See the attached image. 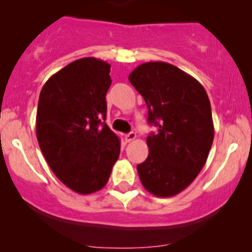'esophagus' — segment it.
Instances as JSON below:
<instances>
[{"label":"esophagus","instance_id":"1","mask_svg":"<svg viewBox=\"0 0 252 252\" xmlns=\"http://www.w3.org/2000/svg\"><path fill=\"white\" fill-rule=\"evenodd\" d=\"M135 138H136V134L134 133V131H130V133H128V134H126V135H124V139H126V142L134 140Z\"/></svg>","mask_w":252,"mask_h":252}]
</instances>
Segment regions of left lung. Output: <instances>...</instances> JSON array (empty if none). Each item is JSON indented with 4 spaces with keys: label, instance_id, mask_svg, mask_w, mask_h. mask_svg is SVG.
<instances>
[{
    "label": "left lung",
    "instance_id": "1",
    "mask_svg": "<svg viewBox=\"0 0 252 252\" xmlns=\"http://www.w3.org/2000/svg\"><path fill=\"white\" fill-rule=\"evenodd\" d=\"M144 97L147 121L158 130L146 138L149 156L138 164L145 189L171 197L187 189L205 166L213 142L211 103L195 78L166 62H146L129 74Z\"/></svg>",
    "mask_w": 252,
    "mask_h": 252
}]
</instances>
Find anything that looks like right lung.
Listing matches in <instances>:
<instances>
[{
    "mask_svg": "<svg viewBox=\"0 0 252 252\" xmlns=\"http://www.w3.org/2000/svg\"><path fill=\"white\" fill-rule=\"evenodd\" d=\"M111 65L85 57L45 83L36 112V138L56 177L73 191L93 194L107 184L121 152L105 123Z\"/></svg>",
    "mask_w": 252,
    "mask_h": 252,
    "instance_id": "right-lung-1",
    "label": "right lung"
}]
</instances>
